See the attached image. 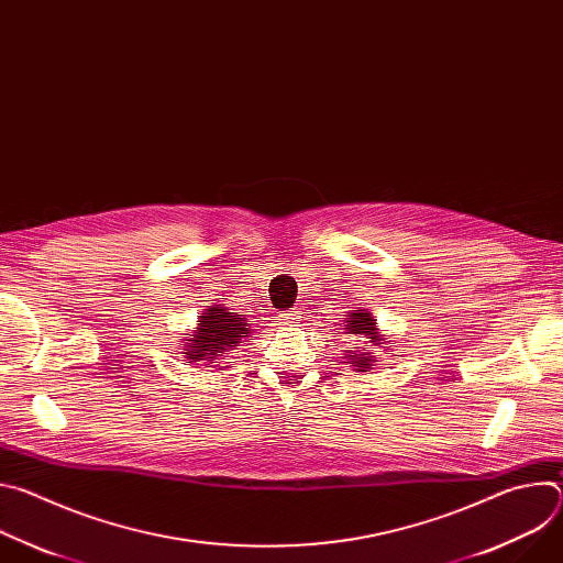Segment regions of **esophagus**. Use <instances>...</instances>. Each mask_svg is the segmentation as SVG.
<instances>
[{
  "label": "esophagus",
  "instance_id": "34e87169",
  "mask_svg": "<svg viewBox=\"0 0 563 563\" xmlns=\"http://www.w3.org/2000/svg\"><path fill=\"white\" fill-rule=\"evenodd\" d=\"M298 318V311H289L287 316H285V320H287V323H294V320Z\"/></svg>",
  "mask_w": 563,
  "mask_h": 563
}]
</instances>
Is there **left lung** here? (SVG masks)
Wrapping results in <instances>:
<instances>
[{
  "instance_id": "1",
  "label": "left lung",
  "mask_w": 563,
  "mask_h": 563,
  "mask_svg": "<svg viewBox=\"0 0 563 563\" xmlns=\"http://www.w3.org/2000/svg\"><path fill=\"white\" fill-rule=\"evenodd\" d=\"M345 334H354L358 336L363 343V347H352L347 350L345 358L347 363H352V367L356 372H369L376 365V354L372 352V347H385L389 341H385V336L378 330L376 318L367 311V309H354L347 311L345 325H343ZM389 350V347H387Z\"/></svg>"
}]
</instances>
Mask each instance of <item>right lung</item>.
I'll list each match as a JSON object with an SVG mask.
<instances>
[{"label": "right lung", "instance_id": "1", "mask_svg": "<svg viewBox=\"0 0 563 563\" xmlns=\"http://www.w3.org/2000/svg\"><path fill=\"white\" fill-rule=\"evenodd\" d=\"M252 334V323L238 311H231L222 305H211L198 316L196 328L185 334V358L187 363H205L207 367H227L220 365L231 350H235L243 339Z\"/></svg>", "mask_w": 563, "mask_h": 563}]
</instances>
